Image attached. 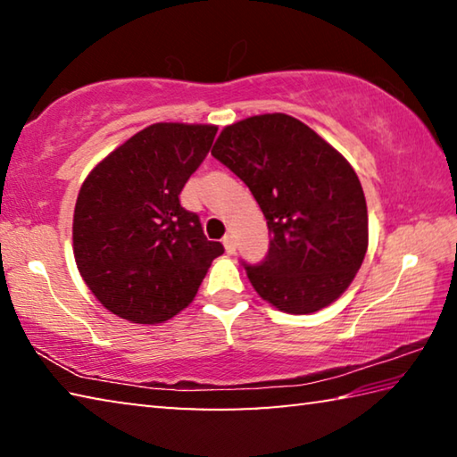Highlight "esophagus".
Instances as JSON below:
<instances>
[{
    "instance_id": "1",
    "label": "esophagus",
    "mask_w": 457,
    "mask_h": 457,
    "mask_svg": "<svg viewBox=\"0 0 457 457\" xmlns=\"http://www.w3.org/2000/svg\"><path fill=\"white\" fill-rule=\"evenodd\" d=\"M223 247H226L228 253H236V242H234V236L228 234L223 237Z\"/></svg>"
}]
</instances>
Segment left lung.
Instances as JSON below:
<instances>
[{
  "label": "left lung",
  "mask_w": 457,
  "mask_h": 457,
  "mask_svg": "<svg viewBox=\"0 0 457 457\" xmlns=\"http://www.w3.org/2000/svg\"><path fill=\"white\" fill-rule=\"evenodd\" d=\"M212 154L250 187L272 234L260 264L244 262L260 296L288 314L335 303L369 244L365 193L349 161L282 112L226 127Z\"/></svg>",
  "instance_id": "1"
}]
</instances>
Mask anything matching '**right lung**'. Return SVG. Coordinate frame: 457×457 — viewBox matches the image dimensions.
<instances>
[{"label": "right lung", "instance_id": "obj_1", "mask_svg": "<svg viewBox=\"0 0 457 457\" xmlns=\"http://www.w3.org/2000/svg\"><path fill=\"white\" fill-rule=\"evenodd\" d=\"M213 125L157 122L84 179L74 207V258L106 311L137 324L173 319L195 298L223 245L210 242L179 193L204 163Z\"/></svg>", "mask_w": 457, "mask_h": 457}]
</instances>
